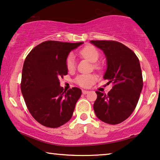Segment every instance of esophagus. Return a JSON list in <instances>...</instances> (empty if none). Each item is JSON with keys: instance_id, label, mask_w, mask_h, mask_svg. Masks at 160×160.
<instances>
[{"instance_id": "34e87169", "label": "esophagus", "mask_w": 160, "mask_h": 160, "mask_svg": "<svg viewBox=\"0 0 160 160\" xmlns=\"http://www.w3.org/2000/svg\"><path fill=\"white\" fill-rule=\"evenodd\" d=\"M82 94H84V95H85V94H87V93H88V92H89V91H88V90H82Z\"/></svg>"}]
</instances>
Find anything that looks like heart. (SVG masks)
I'll list each match as a JSON object with an SVG mask.
<instances>
[{
	"mask_svg": "<svg viewBox=\"0 0 160 160\" xmlns=\"http://www.w3.org/2000/svg\"><path fill=\"white\" fill-rule=\"evenodd\" d=\"M82 57L87 59L90 62H96L99 58V52L96 48L92 46H86L80 52ZM66 67L68 70H73L75 68V58L73 54H70L66 59ZM96 81V77L94 75H80L75 79L77 84L81 87H89Z\"/></svg>",
	"mask_w": 160,
	"mask_h": 160,
	"instance_id": "b5f03b06",
	"label": "heart"
}]
</instances>
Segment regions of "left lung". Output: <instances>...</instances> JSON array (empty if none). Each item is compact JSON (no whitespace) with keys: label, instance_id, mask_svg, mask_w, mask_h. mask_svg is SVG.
<instances>
[{"label":"left lung","instance_id":"left-lung-1","mask_svg":"<svg viewBox=\"0 0 160 160\" xmlns=\"http://www.w3.org/2000/svg\"><path fill=\"white\" fill-rule=\"evenodd\" d=\"M106 56L107 69L105 80L113 83L108 92L96 91L93 108L100 120L109 124H118L128 118L137 106L143 87L139 60L132 49L115 41L91 40Z\"/></svg>","mask_w":160,"mask_h":160}]
</instances>
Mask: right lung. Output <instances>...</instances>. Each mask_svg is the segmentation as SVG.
<instances>
[{
  "instance_id": "1",
  "label": "right lung",
  "mask_w": 160,
  "mask_h": 160,
  "mask_svg": "<svg viewBox=\"0 0 160 160\" xmlns=\"http://www.w3.org/2000/svg\"><path fill=\"white\" fill-rule=\"evenodd\" d=\"M83 42L46 41L35 47L23 63L21 89L30 113L42 125L57 128L72 118L82 91L60 86L59 78L68 74L66 59Z\"/></svg>"
}]
</instances>
